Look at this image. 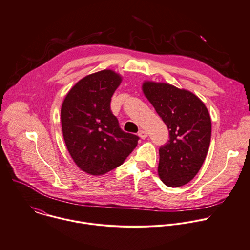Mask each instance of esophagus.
<instances>
[{
  "label": "esophagus",
  "mask_w": 250,
  "mask_h": 250,
  "mask_svg": "<svg viewBox=\"0 0 250 250\" xmlns=\"http://www.w3.org/2000/svg\"><path fill=\"white\" fill-rule=\"evenodd\" d=\"M138 135H139V137H140L141 139H143V140H145L146 138H147V132L143 131V130H141Z\"/></svg>",
  "instance_id": "obj_1"
}]
</instances>
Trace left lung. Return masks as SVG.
Returning a JSON list of instances; mask_svg holds the SVG:
<instances>
[{"mask_svg": "<svg viewBox=\"0 0 250 250\" xmlns=\"http://www.w3.org/2000/svg\"><path fill=\"white\" fill-rule=\"evenodd\" d=\"M142 89L169 132L167 144L159 149V177L167 186H182L195 177L208 154V110L195 94L171 84L146 81Z\"/></svg>", "mask_w": 250, "mask_h": 250, "instance_id": "left-lung-1", "label": "left lung"}]
</instances>
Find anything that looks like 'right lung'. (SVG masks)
I'll use <instances>...</instances> for the list:
<instances>
[{
  "mask_svg": "<svg viewBox=\"0 0 250 250\" xmlns=\"http://www.w3.org/2000/svg\"><path fill=\"white\" fill-rule=\"evenodd\" d=\"M122 79L109 69L88 75L63 101L61 124L67 149L88 174L102 175L122 165L138 145L139 137L120 129L109 106Z\"/></svg>",
  "mask_w": 250,
  "mask_h": 250,
  "instance_id": "1",
  "label": "right lung"
}]
</instances>
